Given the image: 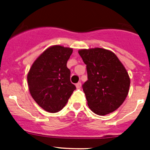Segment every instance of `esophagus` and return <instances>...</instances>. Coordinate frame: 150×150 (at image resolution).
Returning <instances> with one entry per match:
<instances>
[{"instance_id":"esophagus-1","label":"esophagus","mask_w":150,"mask_h":150,"mask_svg":"<svg viewBox=\"0 0 150 150\" xmlns=\"http://www.w3.org/2000/svg\"><path fill=\"white\" fill-rule=\"evenodd\" d=\"M81 86H82V84H81V83H80V82H78V83L76 84V87L77 88H80Z\"/></svg>"}]
</instances>
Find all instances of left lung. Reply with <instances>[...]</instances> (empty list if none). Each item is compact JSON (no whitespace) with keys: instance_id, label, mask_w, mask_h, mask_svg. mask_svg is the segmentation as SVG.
<instances>
[{"instance_id":"left-lung-1","label":"left lung","mask_w":150,"mask_h":150,"mask_svg":"<svg viewBox=\"0 0 150 150\" xmlns=\"http://www.w3.org/2000/svg\"><path fill=\"white\" fill-rule=\"evenodd\" d=\"M86 64L88 80L83 89L91 111L104 116L118 109L130 86L128 72L113 52L102 48L79 51Z\"/></svg>"}]
</instances>
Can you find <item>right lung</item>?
<instances>
[{
	"mask_svg": "<svg viewBox=\"0 0 150 150\" xmlns=\"http://www.w3.org/2000/svg\"><path fill=\"white\" fill-rule=\"evenodd\" d=\"M71 48L53 46L45 50L34 62L28 74L29 91L38 105L50 112L60 111L76 89L71 82L67 62Z\"/></svg>",
	"mask_w": 150,
	"mask_h": 150,
	"instance_id": "add662e5",
	"label": "right lung"
}]
</instances>
